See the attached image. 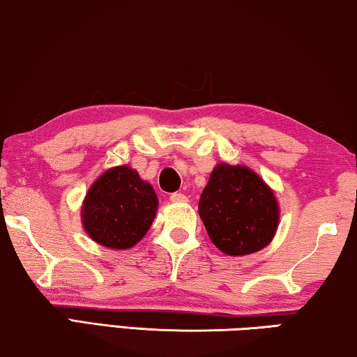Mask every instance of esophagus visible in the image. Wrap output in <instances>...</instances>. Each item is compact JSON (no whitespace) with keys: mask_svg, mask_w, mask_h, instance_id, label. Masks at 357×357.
<instances>
[{"mask_svg":"<svg viewBox=\"0 0 357 357\" xmlns=\"http://www.w3.org/2000/svg\"><path fill=\"white\" fill-rule=\"evenodd\" d=\"M171 201L172 202H186V201H188V197H186L183 192H172Z\"/></svg>","mask_w":357,"mask_h":357,"instance_id":"obj_1","label":"esophagus"}]
</instances>
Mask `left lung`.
<instances>
[{"instance_id": "1", "label": "left lung", "mask_w": 357, "mask_h": 357, "mask_svg": "<svg viewBox=\"0 0 357 357\" xmlns=\"http://www.w3.org/2000/svg\"><path fill=\"white\" fill-rule=\"evenodd\" d=\"M199 215L212 242L229 256L264 248L275 236L278 204L259 175L243 166L218 165L199 199Z\"/></svg>"}]
</instances>
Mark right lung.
I'll use <instances>...</instances> for the list:
<instances>
[{"instance_id": "1", "label": "right lung", "mask_w": 357, "mask_h": 357, "mask_svg": "<svg viewBox=\"0 0 357 357\" xmlns=\"http://www.w3.org/2000/svg\"><path fill=\"white\" fill-rule=\"evenodd\" d=\"M158 208L151 186L128 166L104 172L86 192L82 221L93 241L107 248L126 250L150 229Z\"/></svg>"}]
</instances>
